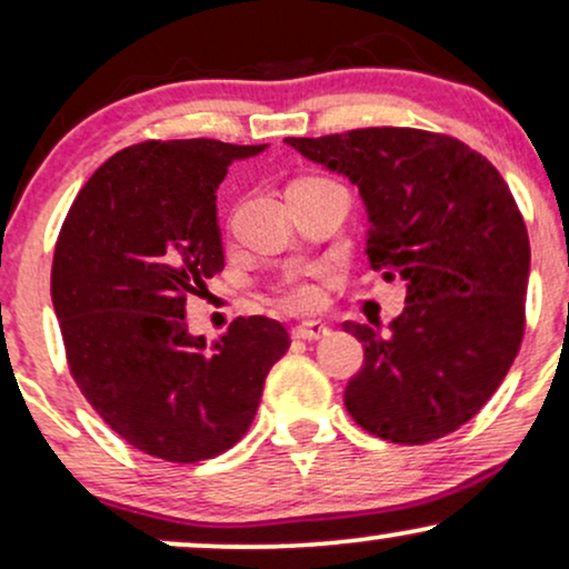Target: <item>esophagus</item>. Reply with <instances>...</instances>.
Listing matches in <instances>:
<instances>
[{"instance_id": "obj_1", "label": "esophagus", "mask_w": 569, "mask_h": 569, "mask_svg": "<svg viewBox=\"0 0 569 569\" xmlns=\"http://www.w3.org/2000/svg\"><path fill=\"white\" fill-rule=\"evenodd\" d=\"M292 335H296L298 340H321L329 335V327L321 325V321H300V325L292 327Z\"/></svg>"}]
</instances>
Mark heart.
Wrapping results in <instances>:
<instances>
[{
    "instance_id": "1",
    "label": "heart",
    "mask_w": 569,
    "mask_h": 569,
    "mask_svg": "<svg viewBox=\"0 0 569 569\" xmlns=\"http://www.w3.org/2000/svg\"><path fill=\"white\" fill-rule=\"evenodd\" d=\"M311 179V177H308ZM298 181V179H296ZM279 292H282L284 303L292 306V308H311L313 303H317V287H313L311 282H308L306 277H290L284 279L282 284H279Z\"/></svg>"
}]
</instances>
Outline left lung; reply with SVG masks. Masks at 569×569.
Listing matches in <instances>:
<instances>
[{"mask_svg":"<svg viewBox=\"0 0 569 569\" xmlns=\"http://www.w3.org/2000/svg\"><path fill=\"white\" fill-rule=\"evenodd\" d=\"M287 144L359 187L367 256L406 282L390 332L346 321L363 342L346 409L401 446L459 430L493 396L525 335L530 240L507 181L448 134L371 126Z\"/></svg>","mask_w":569,"mask_h":569,"instance_id":"left-lung-1","label":"left lung"}]
</instances>
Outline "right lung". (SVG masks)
Returning a JSON list of instances; mask_svg holds the SVG:
<instances>
[{
	"label": "right lung",
	"instance_id": "right-lung-1",
	"mask_svg": "<svg viewBox=\"0 0 569 569\" xmlns=\"http://www.w3.org/2000/svg\"><path fill=\"white\" fill-rule=\"evenodd\" d=\"M263 147H126L81 187L54 244L52 303L70 375L110 430L173 465L234 446L290 348L277 319H234L213 346L184 325L187 296L223 269L216 189Z\"/></svg>",
	"mask_w": 569,
	"mask_h": 569
}]
</instances>
